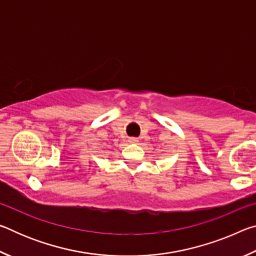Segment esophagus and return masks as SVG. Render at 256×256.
Returning a JSON list of instances; mask_svg holds the SVG:
<instances>
[{
    "mask_svg": "<svg viewBox=\"0 0 256 256\" xmlns=\"http://www.w3.org/2000/svg\"><path fill=\"white\" fill-rule=\"evenodd\" d=\"M128 141L131 142V144H138V140L136 138H130Z\"/></svg>",
    "mask_w": 256,
    "mask_h": 256,
    "instance_id": "obj_1",
    "label": "esophagus"
}]
</instances>
